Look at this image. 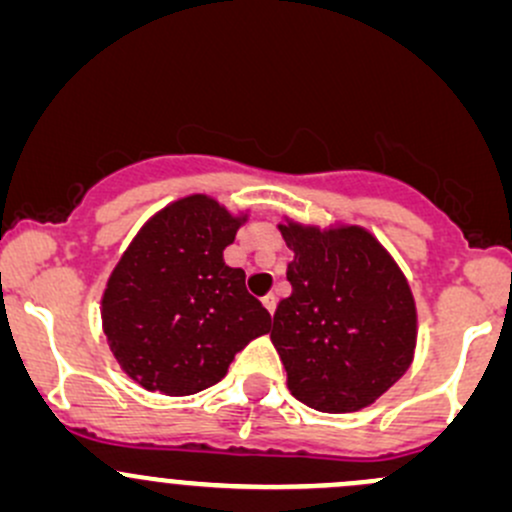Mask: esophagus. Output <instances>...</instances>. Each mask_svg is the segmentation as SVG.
Wrapping results in <instances>:
<instances>
[{
  "label": "esophagus",
  "mask_w": 512,
  "mask_h": 512,
  "mask_svg": "<svg viewBox=\"0 0 512 512\" xmlns=\"http://www.w3.org/2000/svg\"><path fill=\"white\" fill-rule=\"evenodd\" d=\"M262 303H265V308H267L269 313L277 311V296H274V294H267L265 299H262Z\"/></svg>",
  "instance_id": "1"
}]
</instances>
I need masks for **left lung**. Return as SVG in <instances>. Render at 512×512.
Returning <instances> with one entry per match:
<instances>
[{"label": "left lung", "instance_id": "1", "mask_svg": "<svg viewBox=\"0 0 512 512\" xmlns=\"http://www.w3.org/2000/svg\"><path fill=\"white\" fill-rule=\"evenodd\" d=\"M289 299L272 342L289 391L323 413H352L389 391L415 350V301L389 252L364 228L320 230L289 221Z\"/></svg>", "mask_w": 512, "mask_h": 512}]
</instances>
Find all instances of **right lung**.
<instances>
[{"mask_svg":"<svg viewBox=\"0 0 512 512\" xmlns=\"http://www.w3.org/2000/svg\"><path fill=\"white\" fill-rule=\"evenodd\" d=\"M243 221L204 194L179 199L140 228L111 272L104 333L143 389H209L247 342L269 333L272 318L245 289V272L223 262Z\"/></svg>","mask_w":512,"mask_h":512,"instance_id":"1","label":"right lung"}]
</instances>
